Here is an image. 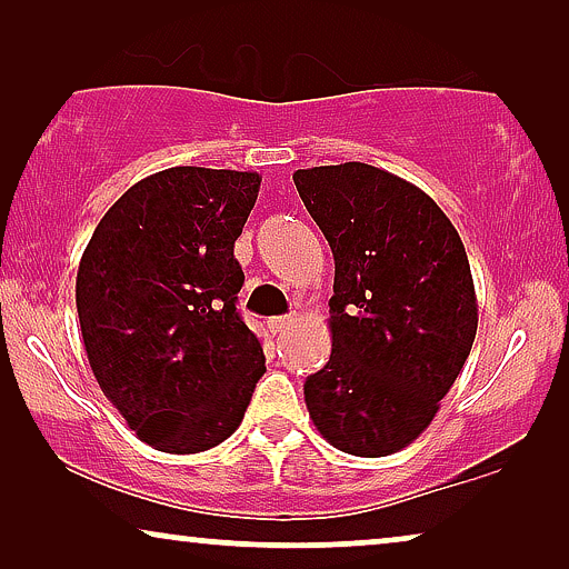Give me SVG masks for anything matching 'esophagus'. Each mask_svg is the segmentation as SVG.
Listing matches in <instances>:
<instances>
[{
	"label": "esophagus",
	"mask_w": 569,
	"mask_h": 569,
	"mask_svg": "<svg viewBox=\"0 0 569 569\" xmlns=\"http://www.w3.org/2000/svg\"><path fill=\"white\" fill-rule=\"evenodd\" d=\"M269 331L271 333H282L287 326L292 323V316H274V318H269Z\"/></svg>",
	"instance_id": "esophagus-1"
}]
</instances>
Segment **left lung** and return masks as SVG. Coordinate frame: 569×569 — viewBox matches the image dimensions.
Here are the masks:
<instances>
[{
	"label": "left lung",
	"mask_w": 569,
	"mask_h": 569,
	"mask_svg": "<svg viewBox=\"0 0 569 569\" xmlns=\"http://www.w3.org/2000/svg\"><path fill=\"white\" fill-rule=\"evenodd\" d=\"M333 253L331 357L306 380L316 430L349 456L407 448L438 415L477 337L466 248L415 183L341 162L295 170Z\"/></svg>",
	"instance_id": "left-lung-1"
}]
</instances>
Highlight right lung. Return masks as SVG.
<instances>
[{
  "mask_svg": "<svg viewBox=\"0 0 569 569\" xmlns=\"http://www.w3.org/2000/svg\"><path fill=\"white\" fill-rule=\"evenodd\" d=\"M261 176L178 166L137 181L77 269V316L100 391L162 453L228 440L267 372L236 310V240Z\"/></svg>",
  "mask_w": 569,
  "mask_h": 569,
  "instance_id": "right-lung-1",
  "label": "right lung"
}]
</instances>
